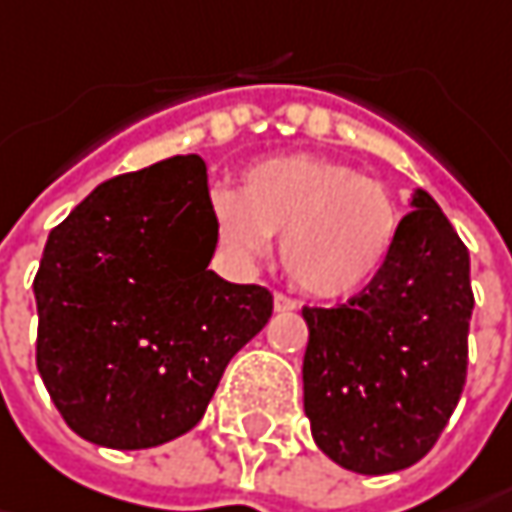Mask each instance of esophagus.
Here are the masks:
<instances>
[{
	"label": "esophagus",
	"instance_id": "esophagus-1",
	"mask_svg": "<svg viewBox=\"0 0 512 512\" xmlns=\"http://www.w3.org/2000/svg\"><path fill=\"white\" fill-rule=\"evenodd\" d=\"M275 309H278V312H295V309H298V300L278 292V295H275Z\"/></svg>",
	"mask_w": 512,
	"mask_h": 512
}]
</instances>
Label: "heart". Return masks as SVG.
<instances>
[{"label": "heart", "instance_id": "1", "mask_svg": "<svg viewBox=\"0 0 512 512\" xmlns=\"http://www.w3.org/2000/svg\"><path fill=\"white\" fill-rule=\"evenodd\" d=\"M214 237L240 263L269 252L280 234L286 275L312 298L341 300L381 278L401 232V209L378 180L315 154L266 157L240 189L212 197Z\"/></svg>", "mask_w": 512, "mask_h": 512}]
</instances>
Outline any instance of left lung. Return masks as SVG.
Returning a JSON list of instances; mask_svg holds the SVG:
<instances>
[{
	"instance_id": "8db88e82",
	"label": "left lung",
	"mask_w": 512,
	"mask_h": 512,
	"mask_svg": "<svg viewBox=\"0 0 512 512\" xmlns=\"http://www.w3.org/2000/svg\"><path fill=\"white\" fill-rule=\"evenodd\" d=\"M381 278L346 303L303 306V410L326 456L384 476L427 456L467 381L470 255L427 191Z\"/></svg>"
}]
</instances>
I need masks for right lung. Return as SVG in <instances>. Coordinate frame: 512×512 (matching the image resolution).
Here are the masks:
<instances>
[{"mask_svg": "<svg viewBox=\"0 0 512 512\" xmlns=\"http://www.w3.org/2000/svg\"><path fill=\"white\" fill-rule=\"evenodd\" d=\"M206 163L105 180L51 229L34 278L36 369L65 424L114 450L189 433L223 369L272 318V292L209 266Z\"/></svg>", "mask_w": 512, "mask_h": 512, "instance_id": "add662e5", "label": "right lung"}]
</instances>
